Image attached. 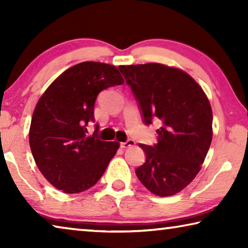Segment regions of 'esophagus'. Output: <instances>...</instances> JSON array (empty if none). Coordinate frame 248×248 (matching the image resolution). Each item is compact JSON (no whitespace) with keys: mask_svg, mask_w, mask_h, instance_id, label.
Wrapping results in <instances>:
<instances>
[{"mask_svg":"<svg viewBox=\"0 0 248 248\" xmlns=\"http://www.w3.org/2000/svg\"><path fill=\"white\" fill-rule=\"evenodd\" d=\"M136 144V142H134L133 140H131V139H129V140H127L125 142H121L120 143V146L123 149H124V148H129V146H132V145H134Z\"/></svg>","mask_w":248,"mask_h":248,"instance_id":"1","label":"esophagus"}]
</instances>
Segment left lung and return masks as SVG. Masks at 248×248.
Returning <instances> with one entry per match:
<instances>
[{
  "label": "left lung",
  "mask_w": 248,
  "mask_h": 248,
  "mask_svg": "<svg viewBox=\"0 0 248 248\" xmlns=\"http://www.w3.org/2000/svg\"><path fill=\"white\" fill-rule=\"evenodd\" d=\"M143 123L158 119L157 143L140 144L145 162L136 170L159 197L177 194L197 174L212 141V110L202 89L182 70L159 63L120 65Z\"/></svg>",
  "instance_id": "left-lung-1"
}]
</instances>
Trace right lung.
<instances>
[{
	"label": "right lung",
	"instance_id": "obj_1",
	"mask_svg": "<svg viewBox=\"0 0 248 248\" xmlns=\"http://www.w3.org/2000/svg\"><path fill=\"white\" fill-rule=\"evenodd\" d=\"M124 78L114 65L82 62L64 71L50 85L33 110L29 144L46 179L66 194L93 187L119 148L118 142L99 140L94 106L100 92L121 85Z\"/></svg>",
	"mask_w": 248,
	"mask_h": 248
}]
</instances>
